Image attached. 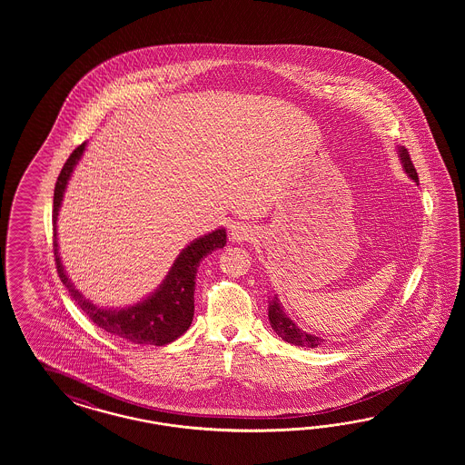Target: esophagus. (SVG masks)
I'll use <instances>...</instances> for the list:
<instances>
[{
    "mask_svg": "<svg viewBox=\"0 0 465 465\" xmlns=\"http://www.w3.org/2000/svg\"><path fill=\"white\" fill-rule=\"evenodd\" d=\"M230 239H232V242H237V243L251 242V240L255 239V230L252 226L243 225V223L233 225L230 228Z\"/></svg>",
    "mask_w": 465,
    "mask_h": 465,
    "instance_id": "obj_1",
    "label": "esophagus"
}]
</instances>
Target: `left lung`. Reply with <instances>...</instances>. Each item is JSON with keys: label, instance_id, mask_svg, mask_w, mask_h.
Wrapping results in <instances>:
<instances>
[{"label": "left lung", "instance_id": "8db88e82", "mask_svg": "<svg viewBox=\"0 0 465 465\" xmlns=\"http://www.w3.org/2000/svg\"><path fill=\"white\" fill-rule=\"evenodd\" d=\"M397 156L401 160V165L402 170L408 173L409 179H412L414 183H418V172L414 169L411 158H409L408 150L399 146L397 148ZM268 317L269 324L272 327V331L286 342L290 344H295V346H302V348H317L321 344H324L325 339L319 338V336H313L307 331H302L298 325L288 317V313L282 309L278 296L274 295L272 298H269L268 305Z\"/></svg>", "mask_w": 465, "mask_h": 465}]
</instances>
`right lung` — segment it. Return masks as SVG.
<instances>
[{"instance_id": "right-lung-1", "label": "right lung", "mask_w": 465, "mask_h": 465, "mask_svg": "<svg viewBox=\"0 0 465 465\" xmlns=\"http://www.w3.org/2000/svg\"><path fill=\"white\" fill-rule=\"evenodd\" d=\"M86 143H82L70 158L57 177L54 187V255H56L57 274L63 284L68 288L73 300L80 309L92 319L100 329L111 332L113 336L124 339L134 344H152L163 346L181 338L189 329L194 317V286L199 262L213 251L223 249L226 245V230L223 226L213 230L210 233L193 240L183 247L177 259L173 261L165 280L158 284L155 292L141 298L138 303L126 307H99L92 300L84 298L82 292L71 282L64 266L59 257L57 249V214L63 204L66 185L70 183L71 173L84 156Z\"/></svg>"}]
</instances>
